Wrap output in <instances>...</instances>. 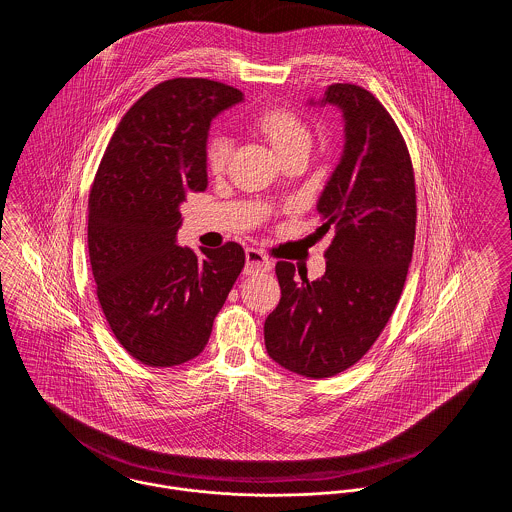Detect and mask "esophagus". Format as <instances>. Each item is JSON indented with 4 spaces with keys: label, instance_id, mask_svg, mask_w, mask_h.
Listing matches in <instances>:
<instances>
[{
    "label": "esophagus",
    "instance_id": "obj_1",
    "mask_svg": "<svg viewBox=\"0 0 512 512\" xmlns=\"http://www.w3.org/2000/svg\"><path fill=\"white\" fill-rule=\"evenodd\" d=\"M271 269H273V263L259 249L255 247L245 249V275H259V273L263 275V273H269Z\"/></svg>",
    "mask_w": 512,
    "mask_h": 512
}]
</instances>
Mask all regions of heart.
I'll return each mask as SVG.
<instances>
[{"instance_id":"1","label":"heart","mask_w":512,"mask_h":512,"mask_svg":"<svg viewBox=\"0 0 512 512\" xmlns=\"http://www.w3.org/2000/svg\"><path fill=\"white\" fill-rule=\"evenodd\" d=\"M253 128L273 146L282 161L306 158L312 148L310 126L286 109H265L253 118ZM232 156V140L224 134H214L206 144V167L212 173H222Z\"/></svg>"}]
</instances>
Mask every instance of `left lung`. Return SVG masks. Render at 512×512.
<instances>
[{
    "label": "left lung",
    "instance_id": "left-lung-1",
    "mask_svg": "<svg viewBox=\"0 0 512 512\" xmlns=\"http://www.w3.org/2000/svg\"><path fill=\"white\" fill-rule=\"evenodd\" d=\"M317 105L345 120V148L317 212L333 232L325 275L308 280L278 261L280 302L265 319V347L282 368L329 378L358 362L384 331L413 255V165L394 118L366 89L329 85ZM310 101V105H315Z\"/></svg>",
    "mask_w": 512,
    "mask_h": 512
}]
</instances>
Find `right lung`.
Returning a JSON list of instances; mask_svg holds the SVG:
<instances>
[{
    "mask_svg": "<svg viewBox=\"0 0 512 512\" xmlns=\"http://www.w3.org/2000/svg\"><path fill=\"white\" fill-rule=\"evenodd\" d=\"M243 101L220 81L177 78L140 97L118 124L89 195L87 247L97 298L118 343L148 366L204 351L245 265L243 247L177 245L181 204L208 185L212 118Z\"/></svg>",
    "mask_w": 512,
    "mask_h": 512,
    "instance_id": "right-lung-1",
    "label": "right lung"
}]
</instances>
